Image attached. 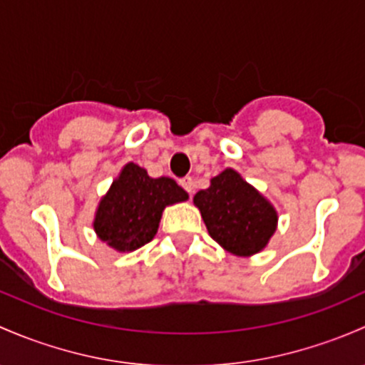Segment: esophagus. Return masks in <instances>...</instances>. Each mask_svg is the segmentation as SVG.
I'll list each match as a JSON object with an SVG mask.
<instances>
[{
	"label": "esophagus",
	"instance_id": "esophagus-1",
	"mask_svg": "<svg viewBox=\"0 0 365 365\" xmlns=\"http://www.w3.org/2000/svg\"><path fill=\"white\" fill-rule=\"evenodd\" d=\"M179 184H181L184 190H186L187 193L191 195V191H193V187H195V182H193V179L190 178V175H186V178H182L181 181H179Z\"/></svg>",
	"mask_w": 365,
	"mask_h": 365
}]
</instances>
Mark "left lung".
I'll use <instances>...</instances> for the list:
<instances>
[{
	"instance_id": "left-lung-1",
	"label": "left lung",
	"mask_w": 365,
	"mask_h": 365,
	"mask_svg": "<svg viewBox=\"0 0 365 365\" xmlns=\"http://www.w3.org/2000/svg\"><path fill=\"white\" fill-rule=\"evenodd\" d=\"M193 202L210 237L239 257L264 250L276 230V210L232 168L210 179V186L198 191Z\"/></svg>"
}]
</instances>
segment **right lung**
I'll return each mask as SVG.
<instances>
[{"mask_svg":"<svg viewBox=\"0 0 365 365\" xmlns=\"http://www.w3.org/2000/svg\"><path fill=\"white\" fill-rule=\"evenodd\" d=\"M186 198L174 179H151L144 168L128 163L101 198L95 232L114 250L133 251L155 237L163 209Z\"/></svg>","mask_w":365,"mask_h":365,"instance_id":"right-lung-1","label":"right lung"}]
</instances>
